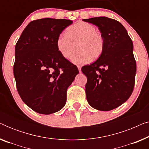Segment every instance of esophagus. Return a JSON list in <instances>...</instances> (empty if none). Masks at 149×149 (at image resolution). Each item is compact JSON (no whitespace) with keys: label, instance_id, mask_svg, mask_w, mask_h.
Returning a JSON list of instances; mask_svg holds the SVG:
<instances>
[{"label":"esophagus","instance_id":"esophagus-1","mask_svg":"<svg viewBox=\"0 0 149 149\" xmlns=\"http://www.w3.org/2000/svg\"><path fill=\"white\" fill-rule=\"evenodd\" d=\"M77 68H78V69H79V72H81V66H79V65H78V66H77Z\"/></svg>","mask_w":149,"mask_h":149}]
</instances>
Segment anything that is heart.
I'll use <instances>...</instances> for the list:
<instances>
[{"mask_svg": "<svg viewBox=\"0 0 149 149\" xmlns=\"http://www.w3.org/2000/svg\"><path fill=\"white\" fill-rule=\"evenodd\" d=\"M57 48L66 59H70L77 49L72 62L79 64L97 60L104 49V40L96 28L87 22L79 21L67 28L66 34H62L57 40Z\"/></svg>", "mask_w": 149, "mask_h": 149, "instance_id": "b5f03b06", "label": "heart"}]
</instances>
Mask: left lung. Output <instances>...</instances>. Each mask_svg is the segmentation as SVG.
<instances>
[{"mask_svg": "<svg viewBox=\"0 0 149 149\" xmlns=\"http://www.w3.org/2000/svg\"><path fill=\"white\" fill-rule=\"evenodd\" d=\"M83 21L97 26L104 40L102 56L81 68L87 78V100L93 109L111 111L127 101L133 91L136 73L133 42L117 20L97 17Z\"/></svg>", "mask_w": 149, "mask_h": 149, "instance_id": "1", "label": "left lung"}]
</instances>
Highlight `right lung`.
<instances>
[{"mask_svg": "<svg viewBox=\"0 0 149 149\" xmlns=\"http://www.w3.org/2000/svg\"><path fill=\"white\" fill-rule=\"evenodd\" d=\"M72 21L42 18L30 22L15 47L13 74L19 96L36 113L49 115L62 109L66 91L79 70L57 48V40Z\"/></svg>", "mask_w": 149, "mask_h": 149, "instance_id": "1", "label": "right lung"}]
</instances>
